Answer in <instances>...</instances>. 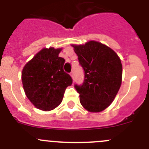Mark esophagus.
I'll list each match as a JSON object with an SVG mask.
<instances>
[{"label": "esophagus", "instance_id": "34e87169", "mask_svg": "<svg viewBox=\"0 0 149 149\" xmlns=\"http://www.w3.org/2000/svg\"><path fill=\"white\" fill-rule=\"evenodd\" d=\"M70 76H71V77L73 78H73H74V73H73V70H72V71L70 72Z\"/></svg>", "mask_w": 149, "mask_h": 149}]
</instances>
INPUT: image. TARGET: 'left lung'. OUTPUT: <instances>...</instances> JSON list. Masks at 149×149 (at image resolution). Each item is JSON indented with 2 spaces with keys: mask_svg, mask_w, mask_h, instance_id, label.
I'll use <instances>...</instances> for the list:
<instances>
[{
  "mask_svg": "<svg viewBox=\"0 0 149 149\" xmlns=\"http://www.w3.org/2000/svg\"><path fill=\"white\" fill-rule=\"evenodd\" d=\"M72 46L84 71L83 84L74 85L80 103L89 112H101L112 104L121 85L120 58L113 50L96 41Z\"/></svg>",
  "mask_w": 149,
  "mask_h": 149,
  "instance_id": "obj_1",
  "label": "left lung"
}]
</instances>
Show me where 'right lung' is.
<instances>
[{"label": "right lung", "mask_w": 149, "mask_h": 149, "mask_svg": "<svg viewBox=\"0 0 149 149\" xmlns=\"http://www.w3.org/2000/svg\"><path fill=\"white\" fill-rule=\"evenodd\" d=\"M62 48H43L28 62L22 71V82L29 101L41 110L50 111L61 104L73 79L64 71Z\"/></svg>", "instance_id": "1"}]
</instances>
